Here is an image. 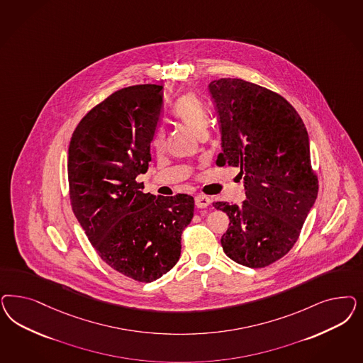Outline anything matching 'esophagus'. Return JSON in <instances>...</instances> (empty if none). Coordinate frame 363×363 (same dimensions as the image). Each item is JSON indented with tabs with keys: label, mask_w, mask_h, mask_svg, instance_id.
Masks as SVG:
<instances>
[{
	"label": "esophagus",
	"mask_w": 363,
	"mask_h": 363,
	"mask_svg": "<svg viewBox=\"0 0 363 363\" xmlns=\"http://www.w3.org/2000/svg\"><path fill=\"white\" fill-rule=\"evenodd\" d=\"M195 204L198 208H207L211 204V199L208 196L199 194L195 196Z\"/></svg>",
	"instance_id": "esophagus-1"
}]
</instances>
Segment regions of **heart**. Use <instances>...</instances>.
Masks as SVG:
<instances>
[{
	"mask_svg": "<svg viewBox=\"0 0 363 363\" xmlns=\"http://www.w3.org/2000/svg\"><path fill=\"white\" fill-rule=\"evenodd\" d=\"M174 116L192 129L198 136L207 133L210 116L208 111L199 97L192 92L182 94L174 106ZM155 150H160L164 145L163 128L156 129L151 141Z\"/></svg>",
	"mask_w": 363,
	"mask_h": 363,
	"instance_id": "1",
	"label": "heart"
}]
</instances>
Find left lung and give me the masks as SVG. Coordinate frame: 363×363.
<instances>
[{"mask_svg":"<svg viewBox=\"0 0 363 363\" xmlns=\"http://www.w3.org/2000/svg\"><path fill=\"white\" fill-rule=\"evenodd\" d=\"M208 88L222 130L216 165L240 167L246 188L242 206L213 203L230 218L223 250L239 264L263 269L293 248L318 196L307 130L295 108L264 86L219 79Z\"/></svg>","mask_w":363,"mask_h":363,"instance_id":"1","label":"left lung"}]
</instances>
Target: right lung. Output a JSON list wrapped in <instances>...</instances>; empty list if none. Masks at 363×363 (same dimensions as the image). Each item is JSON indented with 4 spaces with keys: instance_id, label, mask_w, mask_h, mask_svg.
<instances>
[{
    "instance_id": "1",
    "label": "right lung",
    "mask_w": 363,
    "mask_h": 363,
    "mask_svg": "<svg viewBox=\"0 0 363 363\" xmlns=\"http://www.w3.org/2000/svg\"><path fill=\"white\" fill-rule=\"evenodd\" d=\"M163 86L132 85L94 106L74 129L68 155L72 210L99 257L138 281H156L177 263L194 198L145 194L136 177L151 162Z\"/></svg>"
}]
</instances>
